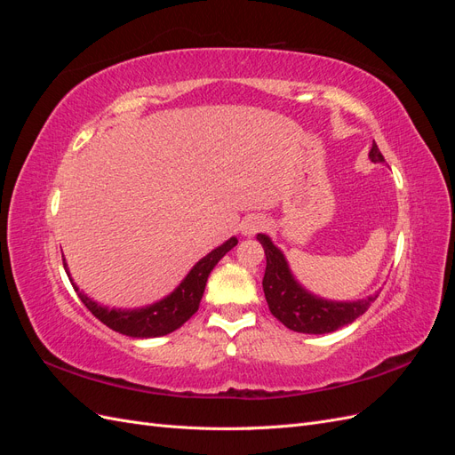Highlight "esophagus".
Returning a JSON list of instances; mask_svg holds the SVG:
<instances>
[{"label": "esophagus", "instance_id": "34e87169", "mask_svg": "<svg viewBox=\"0 0 455 455\" xmlns=\"http://www.w3.org/2000/svg\"><path fill=\"white\" fill-rule=\"evenodd\" d=\"M261 229H264V220H261L259 216H249L241 222V233L244 237H252Z\"/></svg>", "mask_w": 455, "mask_h": 455}]
</instances>
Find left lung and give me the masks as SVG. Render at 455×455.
<instances>
[{
	"label": "left lung",
	"mask_w": 455,
	"mask_h": 455,
	"mask_svg": "<svg viewBox=\"0 0 455 455\" xmlns=\"http://www.w3.org/2000/svg\"><path fill=\"white\" fill-rule=\"evenodd\" d=\"M370 159L383 163V156L378 144H371ZM258 241L266 252V275H264V294L269 311L286 328L301 334H328L334 330L351 324L359 319L366 309L374 304L378 294L356 301H330L309 294L306 288L292 277L284 259V254L271 243L264 233H258Z\"/></svg>",
	"instance_id": "8db88e82"
}]
</instances>
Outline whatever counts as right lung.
Here are the masks:
<instances>
[{
	"label": "right lung",
	"instance_id": "1",
	"mask_svg": "<svg viewBox=\"0 0 455 455\" xmlns=\"http://www.w3.org/2000/svg\"><path fill=\"white\" fill-rule=\"evenodd\" d=\"M235 244H237V239L231 237L222 246H218V249L206 254L203 259L197 261L194 269L186 275V279L180 283V286H178L171 296L157 301V304H154V306H148L142 309H127L125 311V309L102 307L81 292L72 279L70 281L76 288L77 296L85 304V307L106 326L116 330V332H119V334H125L131 338H157V336L174 332L176 328H180L189 319V316L199 309L201 298H203L204 286H206V279H209L211 271ZM62 261H64V269L68 273L66 259H62ZM68 277H70V273H68Z\"/></svg>",
	"mask_w": 455,
	"mask_h": 455
}]
</instances>
